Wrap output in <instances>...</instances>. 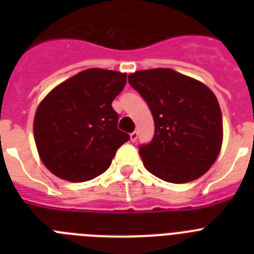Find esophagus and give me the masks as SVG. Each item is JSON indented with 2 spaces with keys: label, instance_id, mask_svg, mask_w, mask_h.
<instances>
[{
  "label": "esophagus",
  "instance_id": "34e87169",
  "mask_svg": "<svg viewBox=\"0 0 254 254\" xmlns=\"http://www.w3.org/2000/svg\"><path fill=\"white\" fill-rule=\"evenodd\" d=\"M129 137H131V141H132V142H134V141L137 140V137H138V133H137V132H136V131H134V132H132V133L129 134Z\"/></svg>",
  "mask_w": 254,
  "mask_h": 254
}]
</instances>
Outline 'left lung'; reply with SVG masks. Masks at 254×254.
Segmentation results:
<instances>
[{"instance_id":"obj_1","label":"left lung","mask_w":254,"mask_h":254,"mask_svg":"<svg viewBox=\"0 0 254 254\" xmlns=\"http://www.w3.org/2000/svg\"><path fill=\"white\" fill-rule=\"evenodd\" d=\"M128 82L154 117V137L138 147L145 168L170 183L203 176L223 142V117L215 94L170 68L137 71L128 76Z\"/></svg>"}]
</instances>
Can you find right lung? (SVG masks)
Here are the masks:
<instances>
[{
	"label": "right lung",
	"mask_w": 254,
	"mask_h": 254,
	"mask_svg": "<svg viewBox=\"0 0 254 254\" xmlns=\"http://www.w3.org/2000/svg\"><path fill=\"white\" fill-rule=\"evenodd\" d=\"M127 75L89 68L56 86L40 103L34 138L43 164L58 178L90 181L111 167L117 150L129 140L118 129L112 102Z\"/></svg>",
	"instance_id": "1"
}]
</instances>
